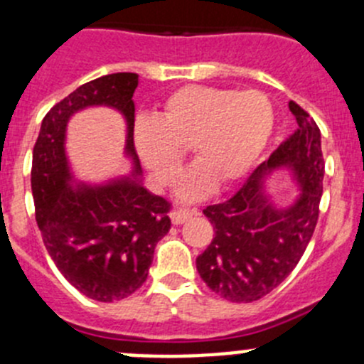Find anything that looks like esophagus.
<instances>
[{
    "label": "esophagus",
    "instance_id": "34e87169",
    "mask_svg": "<svg viewBox=\"0 0 364 364\" xmlns=\"http://www.w3.org/2000/svg\"><path fill=\"white\" fill-rule=\"evenodd\" d=\"M197 213V209H190V208H178L174 209V211L171 213V218H172V223L174 225H181V223H185L186 220L192 218L193 215Z\"/></svg>",
    "mask_w": 364,
    "mask_h": 364
}]
</instances>
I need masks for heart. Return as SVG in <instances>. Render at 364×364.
Masks as SVG:
<instances>
[{
	"instance_id": "heart-1",
	"label": "heart",
	"mask_w": 364,
	"mask_h": 364,
	"mask_svg": "<svg viewBox=\"0 0 364 364\" xmlns=\"http://www.w3.org/2000/svg\"><path fill=\"white\" fill-rule=\"evenodd\" d=\"M273 124V104L262 91L183 86L165 98L155 119L135 124V148L161 186L176 181L186 149H193L200 164L183 176L179 193L196 199L215 178H243L266 148Z\"/></svg>"
}]
</instances>
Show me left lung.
<instances>
[{
	"instance_id": "1",
	"label": "left lung",
	"mask_w": 364,
	"mask_h": 364,
	"mask_svg": "<svg viewBox=\"0 0 364 364\" xmlns=\"http://www.w3.org/2000/svg\"><path fill=\"white\" fill-rule=\"evenodd\" d=\"M299 128L269 160L260 164L230 199L205 205L213 240L197 257V271L215 294L232 303H252L278 287L303 257L321 211L324 156L314 117L289 102ZM287 164L304 186L300 199L278 212L259 196L266 170Z\"/></svg>"
}]
</instances>
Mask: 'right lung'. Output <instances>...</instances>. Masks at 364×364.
<instances>
[{
    "label": "right lung",
    "instance_id": "1",
    "mask_svg": "<svg viewBox=\"0 0 364 364\" xmlns=\"http://www.w3.org/2000/svg\"><path fill=\"white\" fill-rule=\"evenodd\" d=\"M137 82V73L119 72L79 86L46 114L33 148L31 192L43 245L70 284L102 303L124 299L142 287L156 243L171 229L172 204L134 179L70 188L65 128L68 117L87 105L117 109L127 117V151L139 172L132 100Z\"/></svg>",
    "mask_w": 364,
    "mask_h": 364
}]
</instances>
